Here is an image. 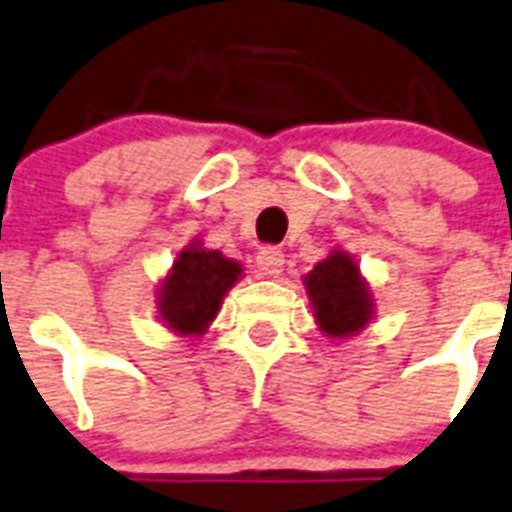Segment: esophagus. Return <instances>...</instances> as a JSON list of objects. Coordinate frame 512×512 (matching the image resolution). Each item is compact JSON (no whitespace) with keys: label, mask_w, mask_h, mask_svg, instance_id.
<instances>
[{"label":"esophagus","mask_w":512,"mask_h":512,"mask_svg":"<svg viewBox=\"0 0 512 512\" xmlns=\"http://www.w3.org/2000/svg\"><path fill=\"white\" fill-rule=\"evenodd\" d=\"M257 273L263 278H278L284 270V252L276 247H265L257 252Z\"/></svg>","instance_id":"34e87169"}]
</instances>
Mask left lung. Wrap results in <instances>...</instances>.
<instances>
[{
    "instance_id": "obj_1",
    "label": "left lung",
    "mask_w": 512,
    "mask_h": 512,
    "mask_svg": "<svg viewBox=\"0 0 512 512\" xmlns=\"http://www.w3.org/2000/svg\"><path fill=\"white\" fill-rule=\"evenodd\" d=\"M313 307L315 326L328 339H350L363 331L376 315L371 284L360 273L355 257L344 249H331L321 263L302 276Z\"/></svg>"
}]
</instances>
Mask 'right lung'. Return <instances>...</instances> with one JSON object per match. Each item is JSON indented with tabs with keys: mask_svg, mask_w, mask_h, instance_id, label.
Returning <instances> with one entry per match:
<instances>
[{
	"mask_svg": "<svg viewBox=\"0 0 512 512\" xmlns=\"http://www.w3.org/2000/svg\"><path fill=\"white\" fill-rule=\"evenodd\" d=\"M244 276L242 263L191 239L157 286L162 326L178 336H202L220 313L231 286Z\"/></svg>",
	"mask_w": 512,
	"mask_h": 512,
	"instance_id": "obj_1",
	"label": "right lung"
}]
</instances>
